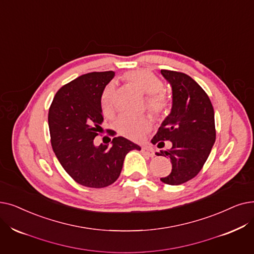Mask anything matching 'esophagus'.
<instances>
[{
    "mask_svg": "<svg viewBox=\"0 0 254 254\" xmlns=\"http://www.w3.org/2000/svg\"><path fill=\"white\" fill-rule=\"evenodd\" d=\"M141 150H142L143 153L146 154V156H148V157H153L154 156L153 149L151 147H149V146H143Z\"/></svg>",
    "mask_w": 254,
    "mask_h": 254,
    "instance_id": "esophagus-1",
    "label": "esophagus"
}]
</instances>
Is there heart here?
<instances>
[{
	"label": "heart",
	"mask_w": 254,
	"mask_h": 254,
	"mask_svg": "<svg viewBox=\"0 0 254 254\" xmlns=\"http://www.w3.org/2000/svg\"><path fill=\"white\" fill-rule=\"evenodd\" d=\"M124 79L128 84L137 87L146 96V108L156 117H160L167 112L169 102L167 96L162 92L163 82L153 72L146 69H136L127 71ZM115 86L109 84L105 87L101 97L103 112L111 116L114 111ZM151 123L147 116H123L116 123V128L120 135L130 140H141L150 129Z\"/></svg>",
	"instance_id": "heart-1"
}]
</instances>
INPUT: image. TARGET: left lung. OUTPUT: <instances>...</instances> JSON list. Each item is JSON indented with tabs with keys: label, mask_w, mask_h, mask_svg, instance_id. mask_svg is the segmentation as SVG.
Masks as SVG:
<instances>
[{
	"label": "left lung",
	"mask_w": 254,
	"mask_h": 254,
	"mask_svg": "<svg viewBox=\"0 0 254 254\" xmlns=\"http://www.w3.org/2000/svg\"><path fill=\"white\" fill-rule=\"evenodd\" d=\"M161 73L172 88V108L157 134L151 139L158 147L169 140L172 147L158 156L171 160V172L161 181L182 185L202 169L216 140L213 105L205 91L191 76L180 71L162 69Z\"/></svg>",
	"instance_id": "8db88e82"
}]
</instances>
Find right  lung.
Listing matches in <instances>:
<instances>
[{"instance_id":"right-lung-1","label":"right lung","mask_w":254,"mask_h":254,"mask_svg":"<svg viewBox=\"0 0 254 254\" xmlns=\"http://www.w3.org/2000/svg\"><path fill=\"white\" fill-rule=\"evenodd\" d=\"M114 75V71H94L79 76L60 88L49 110L53 150L73 181L88 188L112 185L119 178L127 153L141 149L124 137H114L112 129L108 130L114 137L111 145H94L104 121L102 93Z\"/></svg>"}]
</instances>
